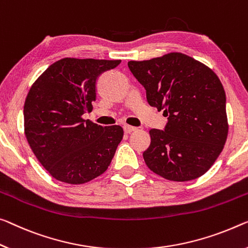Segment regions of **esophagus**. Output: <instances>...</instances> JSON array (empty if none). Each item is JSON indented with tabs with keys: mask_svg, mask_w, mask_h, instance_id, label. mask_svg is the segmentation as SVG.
I'll list each match as a JSON object with an SVG mask.
<instances>
[{
	"mask_svg": "<svg viewBox=\"0 0 248 248\" xmlns=\"http://www.w3.org/2000/svg\"><path fill=\"white\" fill-rule=\"evenodd\" d=\"M123 129H124V132L125 133H127V134H129V133H132V132H134V131H136V127L135 126H131V125H124L123 126Z\"/></svg>",
	"mask_w": 248,
	"mask_h": 248,
	"instance_id": "esophagus-1",
	"label": "esophagus"
}]
</instances>
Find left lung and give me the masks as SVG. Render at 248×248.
<instances>
[{
  "instance_id": "left-lung-1",
  "label": "left lung",
  "mask_w": 248,
  "mask_h": 248,
  "mask_svg": "<svg viewBox=\"0 0 248 248\" xmlns=\"http://www.w3.org/2000/svg\"><path fill=\"white\" fill-rule=\"evenodd\" d=\"M127 65L145 87L148 104L167 117L164 129L150 131L151 145L143 153L148 169L176 182L206 173L228 133L226 95L217 75L182 53Z\"/></svg>"
}]
</instances>
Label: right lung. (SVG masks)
<instances>
[{
	"instance_id": "obj_1",
	"label": "right lung",
	"mask_w": 248,
	"mask_h": 248,
	"mask_svg": "<svg viewBox=\"0 0 248 248\" xmlns=\"http://www.w3.org/2000/svg\"><path fill=\"white\" fill-rule=\"evenodd\" d=\"M120 63L63 59L49 65L30 89L24 104L25 136L34 155L56 180L83 184L111 164L123 128L103 127L82 115L96 100L100 75Z\"/></svg>"
}]
</instances>
